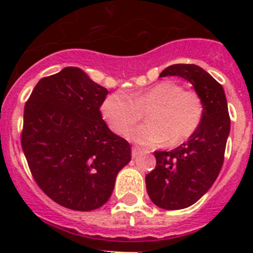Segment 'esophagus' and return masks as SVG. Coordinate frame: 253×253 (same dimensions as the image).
<instances>
[{
    "label": "esophagus",
    "mask_w": 253,
    "mask_h": 253,
    "mask_svg": "<svg viewBox=\"0 0 253 253\" xmlns=\"http://www.w3.org/2000/svg\"><path fill=\"white\" fill-rule=\"evenodd\" d=\"M139 153H141V149H139V148H137V147H133V148H132V158L138 157Z\"/></svg>",
    "instance_id": "obj_1"
}]
</instances>
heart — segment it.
<instances>
[{"label":"heart","mask_w":253,"mask_h":253,"mask_svg":"<svg viewBox=\"0 0 253 253\" xmlns=\"http://www.w3.org/2000/svg\"><path fill=\"white\" fill-rule=\"evenodd\" d=\"M148 109L149 122L127 134L132 142L145 147L186 142L198 129L205 112L202 99L196 91L185 90L175 82L163 81L144 90L111 94L104 100L101 114L115 133L124 134Z\"/></svg>","instance_id":"b5f03b06"}]
</instances>
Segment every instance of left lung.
<instances>
[{
  "label": "left lung",
  "mask_w": 253,
  "mask_h": 253,
  "mask_svg": "<svg viewBox=\"0 0 253 253\" xmlns=\"http://www.w3.org/2000/svg\"><path fill=\"white\" fill-rule=\"evenodd\" d=\"M168 76H178L190 82L205 108L197 131L170 152H154L157 165L145 176L152 202L163 209L175 211L197 202L218 177L230 132V117L223 86L200 66H169L160 73V77Z\"/></svg>",
  "instance_id": "obj_1"
}]
</instances>
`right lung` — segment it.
<instances>
[{"instance_id": "add662e5", "label": "right lung", "mask_w": 253, "mask_h": 253, "mask_svg": "<svg viewBox=\"0 0 253 253\" xmlns=\"http://www.w3.org/2000/svg\"><path fill=\"white\" fill-rule=\"evenodd\" d=\"M108 89L77 67L42 78L24 106L20 142L44 193L73 211L108 202L131 147L101 117Z\"/></svg>"}]
</instances>
